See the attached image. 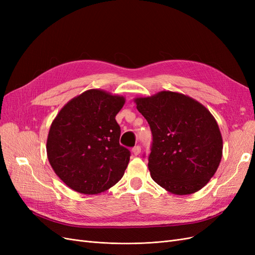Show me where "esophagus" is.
<instances>
[{"mask_svg":"<svg viewBox=\"0 0 255 255\" xmlns=\"http://www.w3.org/2000/svg\"><path fill=\"white\" fill-rule=\"evenodd\" d=\"M140 151H141V148H140L139 145H135L134 148L132 149V152H133L134 155H138V154L140 153Z\"/></svg>","mask_w":255,"mask_h":255,"instance_id":"34e87169","label":"esophagus"}]
</instances>
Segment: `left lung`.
<instances>
[{
  "instance_id": "8db88e82",
  "label": "left lung",
  "mask_w": 255,
  "mask_h": 255,
  "mask_svg": "<svg viewBox=\"0 0 255 255\" xmlns=\"http://www.w3.org/2000/svg\"><path fill=\"white\" fill-rule=\"evenodd\" d=\"M135 102L153 136L148 157L153 181L174 195H190L204 187L217 171L223 146L210 111L172 91L136 98Z\"/></svg>"
}]
</instances>
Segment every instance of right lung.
<instances>
[{
  "label": "right lung",
  "mask_w": 255,
  "mask_h": 255,
  "mask_svg": "<svg viewBox=\"0 0 255 255\" xmlns=\"http://www.w3.org/2000/svg\"><path fill=\"white\" fill-rule=\"evenodd\" d=\"M125 103L121 96L90 89L70 100L53 120L48 159L68 187L96 195L121 180L130 152L119 143L121 129L116 115Z\"/></svg>",
  "instance_id": "obj_1"
}]
</instances>
